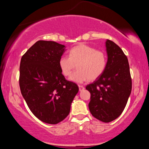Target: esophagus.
<instances>
[{
  "instance_id": "34e87169",
  "label": "esophagus",
  "mask_w": 149,
  "mask_h": 149,
  "mask_svg": "<svg viewBox=\"0 0 149 149\" xmlns=\"http://www.w3.org/2000/svg\"><path fill=\"white\" fill-rule=\"evenodd\" d=\"M78 88H79V90L80 91H82V90H84V86H83V85H78Z\"/></svg>"
}]
</instances>
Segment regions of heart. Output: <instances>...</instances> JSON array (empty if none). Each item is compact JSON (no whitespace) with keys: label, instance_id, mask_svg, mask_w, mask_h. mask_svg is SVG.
I'll use <instances>...</instances> for the list:
<instances>
[{"label":"heart","instance_id":"heart-1","mask_svg":"<svg viewBox=\"0 0 149 149\" xmlns=\"http://www.w3.org/2000/svg\"><path fill=\"white\" fill-rule=\"evenodd\" d=\"M59 69L65 76L76 83H83L88 80H95L102 76L107 66V57L104 52L96 50L92 46L80 44L71 48L69 57L62 56L59 61Z\"/></svg>","mask_w":149,"mask_h":149}]
</instances>
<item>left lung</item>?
<instances>
[{
  "label": "left lung",
  "mask_w": 149,
  "mask_h": 149,
  "mask_svg": "<svg viewBox=\"0 0 149 149\" xmlns=\"http://www.w3.org/2000/svg\"><path fill=\"white\" fill-rule=\"evenodd\" d=\"M107 66L102 76L86 86L90 92L88 104L95 118L109 123L118 118L127 104L132 91V78L127 58L118 45L106 41Z\"/></svg>",
  "instance_id": "8db88e82"
}]
</instances>
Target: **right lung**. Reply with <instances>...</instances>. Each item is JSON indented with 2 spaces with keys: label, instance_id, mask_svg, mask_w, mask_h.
Listing matches in <instances>:
<instances>
[{
  "label": "right lung",
  "instance_id": "1",
  "mask_svg": "<svg viewBox=\"0 0 149 149\" xmlns=\"http://www.w3.org/2000/svg\"><path fill=\"white\" fill-rule=\"evenodd\" d=\"M65 50L64 45L54 41L38 40L21 59V93L31 111L45 123L57 124L66 118L79 90L59 69Z\"/></svg>",
  "mask_w": 149,
  "mask_h": 149
}]
</instances>
